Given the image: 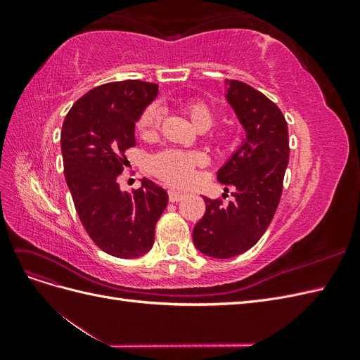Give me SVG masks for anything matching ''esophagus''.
<instances>
[{
    "label": "esophagus",
    "instance_id": "obj_1",
    "mask_svg": "<svg viewBox=\"0 0 360 360\" xmlns=\"http://www.w3.org/2000/svg\"><path fill=\"white\" fill-rule=\"evenodd\" d=\"M183 197H184V193H181V192H177L174 189L168 191V198L171 202H179L180 200H183Z\"/></svg>",
    "mask_w": 360,
    "mask_h": 360
}]
</instances>
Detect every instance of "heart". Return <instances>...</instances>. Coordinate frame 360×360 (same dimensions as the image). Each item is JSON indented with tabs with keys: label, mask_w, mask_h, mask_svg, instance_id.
I'll return each instance as SVG.
<instances>
[{
	"label": "heart",
	"mask_w": 360,
	"mask_h": 360,
	"mask_svg": "<svg viewBox=\"0 0 360 360\" xmlns=\"http://www.w3.org/2000/svg\"><path fill=\"white\" fill-rule=\"evenodd\" d=\"M184 112L188 114L191 122L200 130H205L214 123L213 108L201 99H191L183 105ZM162 122V110L159 105L150 103L141 112L136 127L144 136H151L158 132ZM207 158L198 150H162L150 159V169L160 180L167 181L171 186H184L188 184L195 171L204 167Z\"/></svg>",
	"instance_id": "1"
}]
</instances>
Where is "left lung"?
<instances>
[{
  "instance_id": "left-lung-1",
  "label": "left lung",
  "mask_w": 360,
  "mask_h": 360,
  "mask_svg": "<svg viewBox=\"0 0 360 360\" xmlns=\"http://www.w3.org/2000/svg\"><path fill=\"white\" fill-rule=\"evenodd\" d=\"M226 97L246 139L217 172V181L234 188V201L202 197L205 213L193 228L195 246L213 258L240 255L266 233L278 209L290 156L285 117L269 97L236 79L230 81Z\"/></svg>"
}]
</instances>
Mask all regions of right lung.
<instances>
[{
    "instance_id": "1",
    "label": "right lung",
    "mask_w": 360,
    "mask_h": 360,
    "mask_svg": "<svg viewBox=\"0 0 360 360\" xmlns=\"http://www.w3.org/2000/svg\"><path fill=\"white\" fill-rule=\"evenodd\" d=\"M158 94V84L139 79L108 82L85 93L64 118V176L75 209L103 252L136 258L155 242V226L168 193L148 179L132 193L122 192L126 150L136 146L135 122Z\"/></svg>"
}]
</instances>
